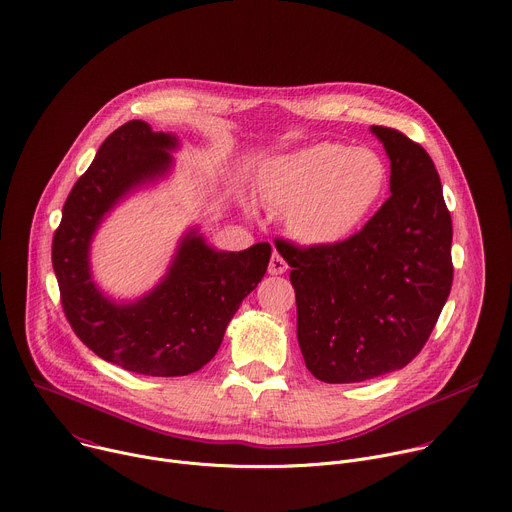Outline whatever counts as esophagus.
<instances>
[{
  "instance_id": "obj_1",
  "label": "esophagus",
  "mask_w": 512,
  "mask_h": 512,
  "mask_svg": "<svg viewBox=\"0 0 512 512\" xmlns=\"http://www.w3.org/2000/svg\"><path fill=\"white\" fill-rule=\"evenodd\" d=\"M271 275H282V273H286L288 271V263H286V259L277 253V251H273V255H271V261H269V269H267Z\"/></svg>"
}]
</instances>
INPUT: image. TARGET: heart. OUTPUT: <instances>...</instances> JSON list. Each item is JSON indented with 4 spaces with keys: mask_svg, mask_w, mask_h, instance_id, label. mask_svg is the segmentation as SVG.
<instances>
[{
    "mask_svg": "<svg viewBox=\"0 0 512 512\" xmlns=\"http://www.w3.org/2000/svg\"><path fill=\"white\" fill-rule=\"evenodd\" d=\"M388 177L378 151L322 141L267 161L259 192L267 204L286 210V226L298 241L335 245L376 212Z\"/></svg>",
    "mask_w": 512,
    "mask_h": 512,
    "instance_id": "b5f03b06",
    "label": "heart"
}]
</instances>
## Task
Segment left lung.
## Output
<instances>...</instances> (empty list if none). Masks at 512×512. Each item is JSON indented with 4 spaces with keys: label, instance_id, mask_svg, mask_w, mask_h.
<instances>
[{
    "label": "left lung",
    "instance_id": "8db88e82",
    "mask_svg": "<svg viewBox=\"0 0 512 512\" xmlns=\"http://www.w3.org/2000/svg\"><path fill=\"white\" fill-rule=\"evenodd\" d=\"M390 159V198L351 239L300 249L292 267L298 343L310 374L353 384L408 365L427 343L453 282L451 216L427 151L371 126Z\"/></svg>",
    "mask_w": 512,
    "mask_h": 512
}]
</instances>
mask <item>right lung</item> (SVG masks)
I'll list each match as a JSON object with an SVG mask.
<instances>
[{"instance_id": "right-lung-1", "label": "right lung", "mask_w": 512, "mask_h": 512, "mask_svg": "<svg viewBox=\"0 0 512 512\" xmlns=\"http://www.w3.org/2000/svg\"><path fill=\"white\" fill-rule=\"evenodd\" d=\"M179 138L143 120L114 130L77 179L53 239V269L65 316L98 357L134 374L173 378L202 369L228 322L267 271L271 247H212L198 226L183 230L161 280L143 296L116 300L91 271V243L102 222L132 194L171 175Z\"/></svg>"}]
</instances>
